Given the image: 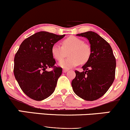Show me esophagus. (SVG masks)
I'll return each mask as SVG.
<instances>
[{
    "mask_svg": "<svg viewBox=\"0 0 130 130\" xmlns=\"http://www.w3.org/2000/svg\"><path fill=\"white\" fill-rule=\"evenodd\" d=\"M67 71H68V69H63V70H62V72H63V73H66Z\"/></svg>",
    "mask_w": 130,
    "mask_h": 130,
    "instance_id": "obj_1",
    "label": "esophagus"
}]
</instances>
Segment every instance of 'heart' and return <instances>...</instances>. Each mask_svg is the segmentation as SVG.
<instances>
[{
    "instance_id": "obj_1",
    "label": "heart",
    "mask_w": 130,
    "mask_h": 130,
    "mask_svg": "<svg viewBox=\"0 0 130 130\" xmlns=\"http://www.w3.org/2000/svg\"><path fill=\"white\" fill-rule=\"evenodd\" d=\"M67 53L69 57L61 61L59 64L62 68L69 69L80 63H86L90 57L91 48L83 40L75 36H70L63 40L62 46L54 44L51 48L52 55L57 61L63 59Z\"/></svg>"
}]
</instances>
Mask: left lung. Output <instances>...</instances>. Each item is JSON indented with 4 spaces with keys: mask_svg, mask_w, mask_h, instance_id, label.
<instances>
[{
    "mask_svg": "<svg viewBox=\"0 0 130 130\" xmlns=\"http://www.w3.org/2000/svg\"><path fill=\"white\" fill-rule=\"evenodd\" d=\"M88 39L91 47L89 60L82 67L84 71H75L71 85L74 93L86 101H94L103 96L115 77L116 59L111 47L93 31L77 34Z\"/></svg>",
    "mask_w": 130,
    "mask_h": 130,
    "instance_id": "8db88e82",
    "label": "left lung"
}]
</instances>
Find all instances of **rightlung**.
Segmentation results:
<instances>
[{"label":"right lung","instance_id":"right-lung-1","mask_svg":"<svg viewBox=\"0 0 130 130\" xmlns=\"http://www.w3.org/2000/svg\"><path fill=\"white\" fill-rule=\"evenodd\" d=\"M64 36L41 31L25 39L20 45L14 57V74L20 88L30 98L42 101L54 93L62 69L54 66L51 48ZM51 67L52 71L46 70Z\"/></svg>","mask_w":130,"mask_h":130}]
</instances>
